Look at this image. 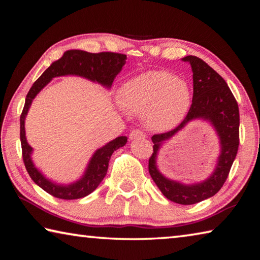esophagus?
<instances>
[{
  "label": "esophagus",
  "mask_w": 260,
  "mask_h": 260,
  "mask_svg": "<svg viewBox=\"0 0 260 260\" xmlns=\"http://www.w3.org/2000/svg\"><path fill=\"white\" fill-rule=\"evenodd\" d=\"M139 139H145V133L142 132L141 129H134L129 134V140H139Z\"/></svg>",
  "instance_id": "esophagus-1"
}]
</instances>
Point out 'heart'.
<instances>
[{"label": "heart", "instance_id": "b5f03b06", "mask_svg": "<svg viewBox=\"0 0 260 260\" xmlns=\"http://www.w3.org/2000/svg\"><path fill=\"white\" fill-rule=\"evenodd\" d=\"M120 105L131 113L144 114L148 126L168 129L184 118L191 105L187 82L164 70H151L126 82Z\"/></svg>", "mask_w": 260, "mask_h": 260}]
</instances>
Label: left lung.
<instances>
[{
	"label": "left lung",
	"instance_id": "8db88e82",
	"mask_svg": "<svg viewBox=\"0 0 260 260\" xmlns=\"http://www.w3.org/2000/svg\"><path fill=\"white\" fill-rule=\"evenodd\" d=\"M191 64L193 98L186 117L174 129L152 136L153 154L148 159V172L165 198L179 204H194L213 197L228 178L239 146V108L227 82L202 59L182 58ZM194 119L209 121L219 137L220 154L213 174L202 182L184 185L168 179L159 172L157 155L161 145Z\"/></svg>",
	"mask_w": 260,
	"mask_h": 260
}]
</instances>
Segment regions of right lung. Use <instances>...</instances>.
Masks as SVG:
<instances>
[{
	"mask_svg": "<svg viewBox=\"0 0 260 260\" xmlns=\"http://www.w3.org/2000/svg\"><path fill=\"white\" fill-rule=\"evenodd\" d=\"M126 54L115 52H99L90 53L82 50H68L57 61L51 63L45 73L32 85L25 98V104L20 117V139L22 146V156L27 173L37 185L48 192L49 194L63 200L84 198L97 189L107 173L109 158L114 151L123 147L127 143L126 136H118L110 141L106 145L98 148L92 154L88 163L84 175L79 180L70 184H60L47 179L35 163L31 155L33 148L29 145L25 137V117L29 112L33 99L39 92L50 82L54 77L60 76H79L90 81L97 82L109 89L113 85L123 66L126 63Z\"/></svg>",
	"mask_w": 260,
	"mask_h": 260,
	"instance_id": "right-lung-1",
	"label": "right lung"
}]
</instances>
